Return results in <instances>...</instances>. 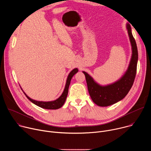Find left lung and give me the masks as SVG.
<instances>
[{
	"mask_svg": "<svg viewBox=\"0 0 151 151\" xmlns=\"http://www.w3.org/2000/svg\"><path fill=\"white\" fill-rule=\"evenodd\" d=\"M126 28L132 45V55L127 70L116 82L106 85H101L87 72L83 71L87 81L88 90L93 101L97 106L105 107L114 104L123 99L130 90L133 84L137 70L138 51L134 38L132 33L130 24Z\"/></svg>",
	"mask_w": 151,
	"mask_h": 151,
	"instance_id": "1",
	"label": "left lung"
}]
</instances>
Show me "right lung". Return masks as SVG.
Listing matches in <instances>:
<instances>
[{"label": "right lung", "instance_id": "obj_1", "mask_svg": "<svg viewBox=\"0 0 151 151\" xmlns=\"http://www.w3.org/2000/svg\"><path fill=\"white\" fill-rule=\"evenodd\" d=\"M78 72V69L77 68H75L74 69H73L70 73L69 74L67 80H66V85H65V87H64V91L63 92V93L61 94V95L56 100H53V101H37L35 100H33L31 98H30L22 90L21 87H20V88H21V90H23L24 94H25V96L27 97V98L30 101H32L33 103H34L35 104H36V106L42 107V108H44L45 109H58L60 107H61L63 106V105L64 104V102H65L68 94V90H69V85L70 83V81L72 78V77L74 76V75H75L77 72Z\"/></svg>", "mask_w": 151, "mask_h": 151}]
</instances>
